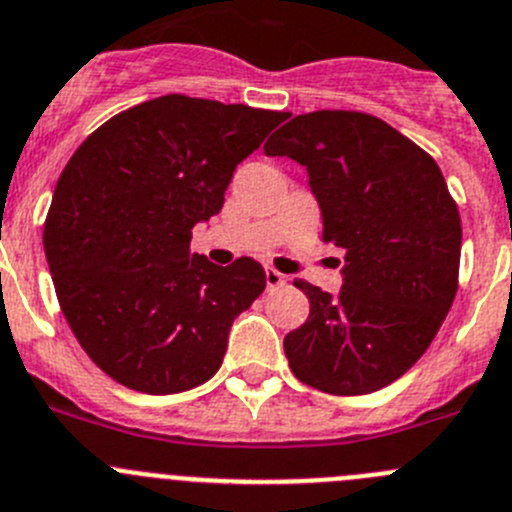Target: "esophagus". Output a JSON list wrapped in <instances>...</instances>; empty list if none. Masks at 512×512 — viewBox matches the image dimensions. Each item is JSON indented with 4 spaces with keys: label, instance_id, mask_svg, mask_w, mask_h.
I'll use <instances>...</instances> for the list:
<instances>
[{
    "label": "esophagus",
    "instance_id": "esophagus-1",
    "mask_svg": "<svg viewBox=\"0 0 512 512\" xmlns=\"http://www.w3.org/2000/svg\"><path fill=\"white\" fill-rule=\"evenodd\" d=\"M265 283H267V290H275V288H280V285H285V275L283 272L275 270V267H267Z\"/></svg>",
    "mask_w": 512,
    "mask_h": 512
}]
</instances>
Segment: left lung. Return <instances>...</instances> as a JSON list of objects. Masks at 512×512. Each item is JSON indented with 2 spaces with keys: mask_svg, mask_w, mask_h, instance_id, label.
Segmentation results:
<instances>
[{
  "mask_svg": "<svg viewBox=\"0 0 512 512\" xmlns=\"http://www.w3.org/2000/svg\"><path fill=\"white\" fill-rule=\"evenodd\" d=\"M265 154L308 169L323 240L346 252L336 298L295 280L310 315L285 336L290 371L336 396L384 389L422 358L457 293L462 224L437 161L358 111L295 116Z\"/></svg>",
  "mask_w": 512,
  "mask_h": 512,
  "instance_id": "left-lung-1",
  "label": "left lung"
}]
</instances>
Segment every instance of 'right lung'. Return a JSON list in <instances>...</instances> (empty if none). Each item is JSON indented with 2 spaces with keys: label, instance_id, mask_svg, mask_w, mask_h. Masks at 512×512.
<instances>
[{
  "label": "right lung",
  "instance_id": "right-lung-1",
  "mask_svg": "<svg viewBox=\"0 0 512 512\" xmlns=\"http://www.w3.org/2000/svg\"><path fill=\"white\" fill-rule=\"evenodd\" d=\"M285 113L161 95L90 133L57 179L45 255L62 315L118 384L179 394L217 374L232 321L265 290L252 257L212 265L191 229Z\"/></svg>",
  "mask_w": 512,
  "mask_h": 512
}]
</instances>
